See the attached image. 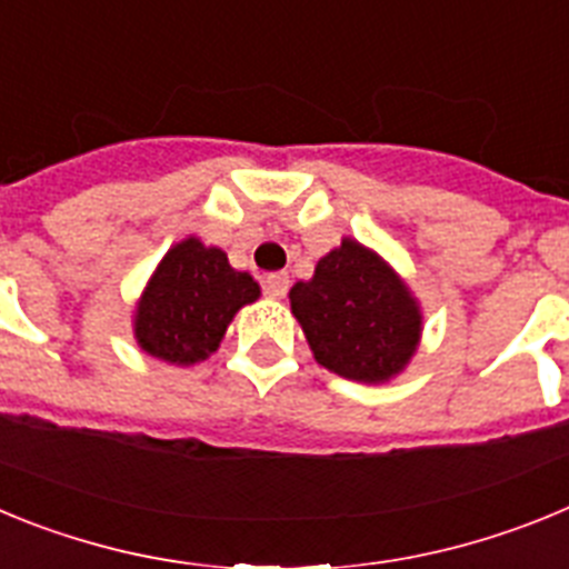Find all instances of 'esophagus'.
I'll return each mask as SVG.
<instances>
[{
    "instance_id": "34e87169",
    "label": "esophagus",
    "mask_w": 569,
    "mask_h": 569,
    "mask_svg": "<svg viewBox=\"0 0 569 569\" xmlns=\"http://www.w3.org/2000/svg\"><path fill=\"white\" fill-rule=\"evenodd\" d=\"M290 288V276L288 273H270L264 276V296L270 299H284Z\"/></svg>"
}]
</instances>
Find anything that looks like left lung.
I'll return each mask as SVG.
<instances>
[{"label":"left lung","instance_id":"8db88e82","mask_svg":"<svg viewBox=\"0 0 569 569\" xmlns=\"http://www.w3.org/2000/svg\"><path fill=\"white\" fill-rule=\"evenodd\" d=\"M290 310L313 359L365 385L399 376L421 339L419 301L379 253L356 239H341L321 256L313 279L296 281Z\"/></svg>","mask_w":569,"mask_h":569}]
</instances>
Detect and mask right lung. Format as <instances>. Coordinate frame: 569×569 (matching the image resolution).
<instances>
[{
  "instance_id": "1",
  "label": "right lung",
  "mask_w": 569,
  "mask_h": 569,
  "mask_svg": "<svg viewBox=\"0 0 569 569\" xmlns=\"http://www.w3.org/2000/svg\"><path fill=\"white\" fill-rule=\"evenodd\" d=\"M259 293L253 276L230 268L224 250L190 236L150 276L136 305L133 336L153 359L190 367L216 353L233 316Z\"/></svg>"
}]
</instances>
